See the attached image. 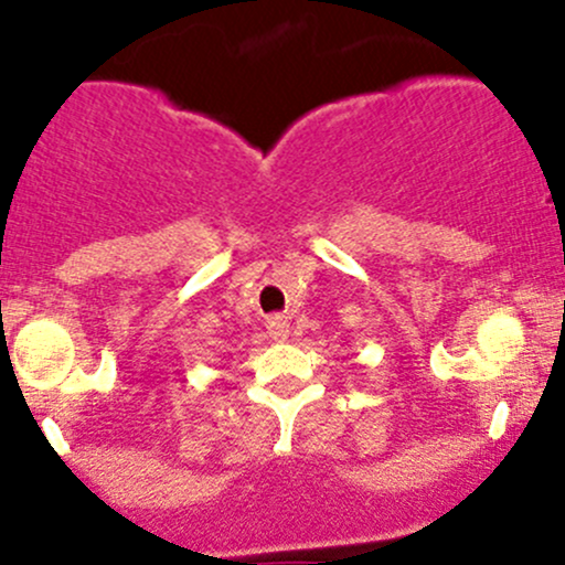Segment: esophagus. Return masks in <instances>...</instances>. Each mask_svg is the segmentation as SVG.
Instances as JSON below:
<instances>
[{"label":"esophagus","instance_id":"esophagus-1","mask_svg":"<svg viewBox=\"0 0 565 565\" xmlns=\"http://www.w3.org/2000/svg\"><path fill=\"white\" fill-rule=\"evenodd\" d=\"M268 334L270 340H287L289 338V321L284 319V316H273V319H268Z\"/></svg>","mask_w":565,"mask_h":565}]
</instances>
